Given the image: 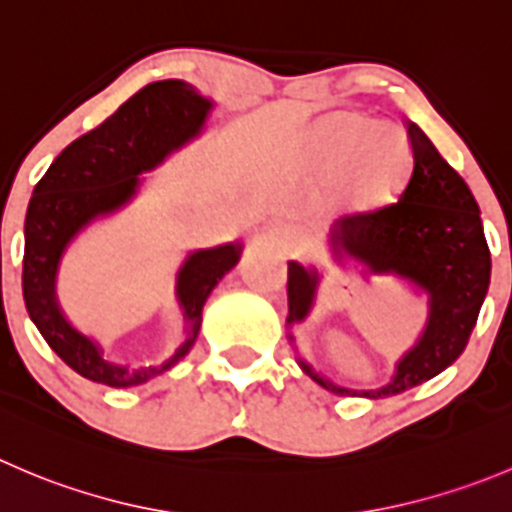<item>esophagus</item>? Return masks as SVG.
<instances>
[{
    "label": "esophagus",
    "mask_w": 512,
    "mask_h": 512,
    "mask_svg": "<svg viewBox=\"0 0 512 512\" xmlns=\"http://www.w3.org/2000/svg\"><path fill=\"white\" fill-rule=\"evenodd\" d=\"M275 237H277V242L285 247V250H300V247L305 245V237H302V232L295 230V227H290V225H277Z\"/></svg>",
    "instance_id": "1"
}]
</instances>
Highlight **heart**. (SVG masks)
Segmentation results:
<instances>
[{
    "label": "heart",
    "instance_id": "1",
    "mask_svg": "<svg viewBox=\"0 0 512 512\" xmlns=\"http://www.w3.org/2000/svg\"><path fill=\"white\" fill-rule=\"evenodd\" d=\"M322 167L335 170L347 205L370 210L393 197L408 167V142L393 124H367L355 112H332L312 130Z\"/></svg>",
    "mask_w": 512,
    "mask_h": 512
}]
</instances>
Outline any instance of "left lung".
<instances>
[{"label":"left lung","mask_w":512,"mask_h":512,"mask_svg":"<svg viewBox=\"0 0 512 512\" xmlns=\"http://www.w3.org/2000/svg\"><path fill=\"white\" fill-rule=\"evenodd\" d=\"M408 172L398 200L352 212L332 227V247L357 257L372 272H395L428 290L430 320L418 345L400 360L393 382L380 390L337 388L307 362L302 370L335 395L390 398L430 380L463 355L490 285V250L478 202L463 177L440 157L418 124L405 119ZM317 275L287 265V322L310 310Z\"/></svg>","instance_id":"1"}]
</instances>
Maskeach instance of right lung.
<instances>
[{"label":"right lung","instance_id":"right-lung-1","mask_svg":"<svg viewBox=\"0 0 512 512\" xmlns=\"http://www.w3.org/2000/svg\"><path fill=\"white\" fill-rule=\"evenodd\" d=\"M210 107L190 84L177 79L147 84L112 117L64 147L34 185L24 217V305L47 345L87 380L109 388H132L175 365L197 340L207 295L240 260V245L190 255L177 280V297L185 307L190 332L162 367H119L102 360L97 345L64 320L54 300V272L67 242L89 220L130 200L140 182L137 175L195 137Z\"/></svg>","mask_w":512,"mask_h":512}]
</instances>
